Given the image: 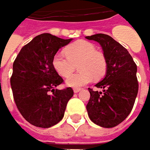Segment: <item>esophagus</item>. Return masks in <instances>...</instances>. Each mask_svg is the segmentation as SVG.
Returning a JSON list of instances; mask_svg holds the SVG:
<instances>
[{
	"mask_svg": "<svg viewBox=\"0 0 150 150\" xmlns=\"http://www.w3.org/2000/svg\"><path fill=\"white\" fill-rule=\"evenodd\" d=\"M80 91H81V88H74V92L75 93H78Z\"/></svg>",
	"mask_w": 150,
	"mask_h": 150,
	"instance_id": "34e87169",
	"label": "esophagus"
}]
</instances>
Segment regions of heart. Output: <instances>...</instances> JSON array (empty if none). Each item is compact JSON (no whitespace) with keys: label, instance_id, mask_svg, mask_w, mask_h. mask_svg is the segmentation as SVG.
<instances>
[{"label":"heart","instance_id":"heart-1","mask_svg":"<svg viewBox=\"0 0 150 150\" xmlns=\"http://www.w3.org/2000/svg\"><path fill=\"white\" fill-rule=\"evenodd\" d=\"M67 57L56 54L52 60L54 70L62 77H68L78 65L80 72L69 77L66 84L69 87H81L90 82L93 78L101 79L106 73L107 62L105 56L96 51L94 44L86 41H77L66 49Z\"/></svg>","mask_w":150,"mask_h":150}]
</instances>
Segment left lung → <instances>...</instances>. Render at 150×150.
<instances>
[{"label": "left lung", "mask_w": 150, "mask_h": 150, "mask_svg": "<svg viewBox=\"0 0 150 150\" xmlns=\"http://www.w3.org/2000/svg\"><path fill=\"white\" fill-rule=\"evenodd\" d=\"M85 38L101 45L107 62L104 78L95 85L103 91L88 88V115L96 125L113 128L123 122L133 108L138 93L137 67L129 51L111 36L96 34Z\"/></svg>", "instance_id": "8db88e82"}]
</instances>
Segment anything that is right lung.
Here are the masks:
<instances>
[{
    "label": "right lung",
    "mask_w": 150,
    "mask_h": 150,
    "mask_svg": "<svg viewBox=\"0 0 150 150\" xmlns=\"http://www.w3.org/2000/svg\"><path fill=\"white\" fill-rule=\"evenodd\" d=\"M72 40L48 33L39 35L21 49L13 64L10 83L15 104L25 120L35 127L57 124L74 96L71 88H55L63 79L52 65L58 50Z\"/></svg>",
    "instance_id": "obj_1"
}]
</instances>
